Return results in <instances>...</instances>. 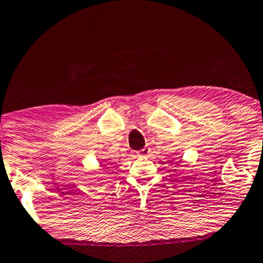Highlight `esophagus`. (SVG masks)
Masks as SVG:
<instances>
[{"mask_svg":"<svg viewBox=\"0 0 263 263\" xmlns=\"http://www.w3.org/2000/svg\"><path fill=\"white\" fill-rule=\"evenodd\" d=\"M149 154H151V148L149 147H144L143 149H141V151L139 152V155L143 156V157L149 156Z\"/></svg>","mask_w":263,"mask_h":263,"instance_id":"esophagus-1","label":"esophagus"}]
</instances>
